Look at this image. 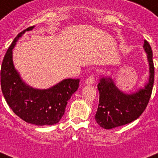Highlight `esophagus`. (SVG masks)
Wrapping results in <instances>:
<instances>
[{
	"label": "esophagus",
	"mask_w": 158,
	"mask_h": 158,
	"mask_svg": "<svg viewBox=\"0 0 158 158\" xmlns=\"http://www.w3.org/2000/svg\"><path fill=\"white\" fill-rule=\"evenodd\" d=\"M94 80H95V75L93 74H91V75H89V77L86 79V82H85V83H86L87 85H91V84H93L94 83Z\"/></svg>",
	"instance_id": "1"
}]
</instances>
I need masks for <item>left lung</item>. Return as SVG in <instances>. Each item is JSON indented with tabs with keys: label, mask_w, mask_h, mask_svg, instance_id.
Wrapping results in <instances>:
<instances>
[{
	"label": "left lung",
	"mask_w": 158,
	"mask_h": 158,
	"mask_svg": "<svg viewBox=\"0 0 158 158\" xmlns=\"http://www.w3.org/2000/svg\"><path fill=\"white\" fill-rule=\"evenodd\" d=\"M143 48L148 54L149 64V80L143 89L127 94L116 87L111 78H102L98 84L99 103L95 119L100 127L105 129L127 124L141 116L148 104L154 83V64L152 50L144 40Z\"/></svg>",
	"instance_id": "1"
}]
</instances>
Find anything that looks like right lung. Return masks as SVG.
Here are the masks:
<instances>
[{"mask_svg": "<svg viewBox=\"0 0 158 158\" xmlns=\"http://www.w3.org/2000/svg\"><path fill=\"white\" fill-rule=\"evenodd\" d=\"M28 27L17 35L4 56L1 69V85L7 104L19 118L31 124L44 126L59 123L68 101L79 85V79H64L47 89L30 87L22 81L12 60V50Z\"/></svg>", "mask_w": 158, "mask_h": 158, "instance_id": "1", "label": "right lung"}]
</instances>
